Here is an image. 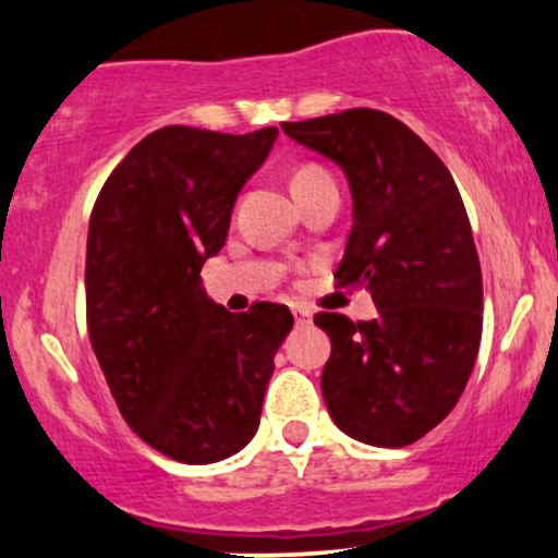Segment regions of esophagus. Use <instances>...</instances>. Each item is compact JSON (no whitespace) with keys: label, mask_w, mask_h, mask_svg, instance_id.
Returning a JSON list of instances; mask_svg holds the SVG:
<instances>
[{"label":"esophagus","mask_w":558,"mask_h":558,"mask_svg":"<svg viewBox=\"0 0 558 558\" xmlns=\"http://www.w3.org/2000/svg\"><path fill=\"white\" fill-rule=\"evenodd\" d=\"M291 312H293V319H296V325H301V328H304V325H310V323H312V312L306 310V306L293 304V306H291Z\"/></svg>","instance_id":"esophagus-1"}]
</instances>
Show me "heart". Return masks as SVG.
<instances>
[{
	"mask_svg": "<svg viewBox=\"0 0 558 558\" xmlns=\"http://www.w3.org/2000/svg\"><path fill=\"white\" fill-rule=\"evenodd\" d=\"M319 178H330L323 168H315V165H306V168H299L291 178V189H301L306 183H315Z\"/></svg>",
	"mask_w": 558,
	"mask_h": 558,
	"instance_id": "1",
	"label": "heart"
}]
</instances>
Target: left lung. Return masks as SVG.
Segmentation results:
<instances>
[{
	"label": "left lung",
	"instance_id": "1",
	"mask_svg": "<svg viewBox=\"0 0 558 558\" xmlns=\"http://www.w3.org/2000/svg\"><path fill=\"white\" fill-rule=\"evenodd\" d=\"M332 159L354 198L338 286L367 288L375 319L319 312L330 336L323 399L345 435L401 448L457 407L483 332V272L470 217L440 157L393 114L343 110L283 123Z\"/></svg>",
	"mask_w": 558,
	"mask_h": 558
}]
</instances>
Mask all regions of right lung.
Masks as SVG:
<instances>
[{
  "mask_svg": "<svg viewBox=\"0 0 558 558\" xmlns=\"http://www.w3.org/2000/svg\"><path fill=\"white\" fill-rule=\"evenodd\" d=\"M275 138L278 128H159L128 151L92 209V349L128 427L175 462H220L254 438L275 351L293 328L286 304L233 315L198 278Z\"/></svg>",
  "mask_w": 558,
  "mask_h": 558,
  "instance_id": "obj_1",
  "label": "right lung"
}]
</instances>
